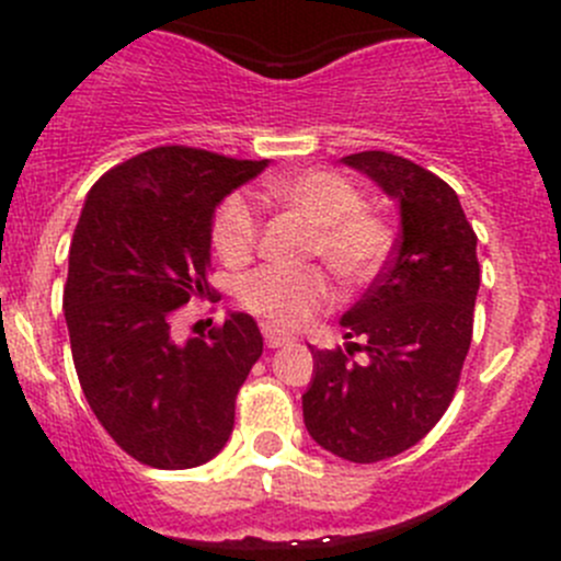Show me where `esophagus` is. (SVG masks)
<instances>
[{
    "mask_svg": "<svg viewBox=\"0 0 561 561\" xmlns=\"http://www.w3.org/2000/svg\"><path fill=\"white\" fill-rule=\"evenodd\" d=\"M263 336H265V344H268V347H285V344L296 342V336H293V333L282 331V328H274V325H263Z\"/></svg>",
    "mask_w": 561,
    "mask_h": 561,
    "instance_id": "obj_1",
    "label": "esophagus"
}]
</instances>
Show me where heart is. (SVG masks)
I'll use <instances>...</instances> for the list:
<instances>
[{"instance_id":"b5f03b06","label":"heart","mask_w":561,"mask_h":561,"mask_svg":"<svg viewBox=\"0 0 561 561\" xmlns=\"http://www.w3.org/2000/svg\"><path fill=\"white\" fill-rule=\"evenodd\" d=\"M265 195L312 225L307 254L325 260L342 285L364 287L382 271L393 247V230L380 211L366 206L358 184L347 175L312 168L268 181ZM211 241L228 263L239 265L252 257L260 244V211L244 192H233L219 203L211 219ZM239 301L274 325L301 328L331 309L336 293L322 265H265L241 282Z\"/></svg>"}]
</instances>
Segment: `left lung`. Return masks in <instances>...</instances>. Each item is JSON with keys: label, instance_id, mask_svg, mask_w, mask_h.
Instances as JSON below:
<instances>
[{"label": "left lung", "instance_id": "left-lung-1", "mask_svg": "<svg viewBox=\"0 0 561 561\" xmlns=\"http://www.w3.org/2000/svg\"><path fill=\"white\" fill-rule=\"evenodd\" d=\"M344 162L399 201L401 233L375 285L342 317L353 342L312 347L304 423L333 456L375 463L421 443L454 401L472 342L478 236L454 186L426 168L390 151Z\"/></svg>", "mask_w": 561, "mask_h": 561}]
</instances>
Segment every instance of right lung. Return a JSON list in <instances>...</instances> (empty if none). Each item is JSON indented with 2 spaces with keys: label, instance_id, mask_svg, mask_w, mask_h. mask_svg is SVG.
<instances>
[{
  "label": "right lung",
  "instance_id": "obj_1",
  "mask_svg": "<svg viewBox=\"0 0 561 561\" xmlns=\"http://www.w3.org/2000/svg\"><path fill=\"white\" fill-rule=\"evenodd\" d=\"M265 160L157 146L89 190L70 244L65 320L89 407L113 443L157 469H190L230 439L236 396L263 355L254 317L175 342V317L211 298V219Z\"/></svg>",
  "mask_w": 561,
  "mask_h": 561
}]
</instances>
